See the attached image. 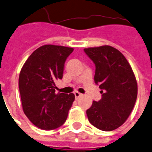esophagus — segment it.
Listing matches in <instances>:
<instances>
[{"label": "esophagus", "mask_w": 152, "mask_h": 152, "mask_svg": "<svg viewBox=\"0 0 152 152\" xmlns=\"http://www.w3.org/2000/svg\"><path fill=\"white\" fill-rule=\"evenodd\" d=\"M75 98H76V99H78L79 97H82V94H80L79 92H77V91H76V92H75Z\"/></svg>", "instance_id": "esophagus-1"}]
</instances>
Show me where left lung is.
<instances>
[{
	"label": "left lung",
	"instance_id": "8db88e82",
	"mask_svg": "<svg viewBox=\"0 0 152 152\" xmlns=\"http://www.w3.org/2000/svg\"><path fill=\"white\" fill-rule=\"evenodd\" d=\"M94 63V82L102 99L86 110L90 124L102 131L116 129L126 121L137 97V82L126 58L117 49L104 45L85 48Z\"/></svg>",
	"mask_w": 152,
	"mask_h": 152
}]
</instances>
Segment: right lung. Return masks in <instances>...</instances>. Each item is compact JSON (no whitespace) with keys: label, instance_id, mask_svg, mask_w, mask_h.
<instances>
[{"label":"right lung","instance_id":"1","mask_svg":"<svg viewBox=\"0 0 152 152\" xmlns=\"http://www.w3.org/2000/svg\"><path fill=\"white\" fill-rule=\"evenodd\" d=\"M72 48L48 44L36 49L26 60L19 76L23 113L43 130L62 126L75 101L74 94H55V82L62 79L64 64Z\"/></svg>","mask_w":152,"mask_h":152}]
</instances>
